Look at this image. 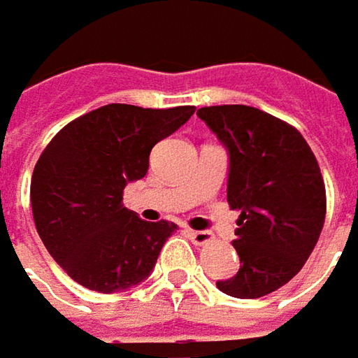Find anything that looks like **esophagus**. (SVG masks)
Segmentation results:
<instances>
[{"mask_svg": "<svg viewBox=\"0 0 358 358\" xmlns=\"http://www.w3.org/2000/svg\"><path fill=\"white\" fill-rule=\"evenodd\" d=\"M188 238H190V240H192L196 245H203V244H207V242H211V234H209V231L188 229Z\"/></svg>", "mask_w": 358, "mask_h": 358, "instance_id": "1", "label": "esophagus"}]
</instances>
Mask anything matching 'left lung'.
Wrapping results in <instances>:
<instances>
[{
  "label": "left lung",
  "mask_w": 358,
  "mask_h": 358,
  "mask_svg": "<svg viewBox=\"0 0 358 358\" xmlns=\"http://www.w3.org/2000/svg\"><path fill=\"white\" fill-rule=\"evenodd\" d=\"M229 155L227 203L240 211V271L217 289L256 299L287 285L308 262L326 219L317 159L297 129L244 104L199 108Z\"/></svg>",
  "instance_id": "8db88e82"
}]
</instances>
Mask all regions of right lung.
<instances>
[{
	"instance_id": "obj_1",
	"label": "right lung",
	"mask_w": 358,
	"mask_h": 358,
	"mask_svg": "<svg viewBox=\"0 0 358 358\" xmlns=\"http://www.w3.org/2000/svg\"><path fill=\"white\" fill-rule=\"evenodd\" d=\"M194 114L108 104L63 127L36 162L30 201L36 231L55 262L98 293L127 291L151 275L172 221H143L122 190L149 170V153Z\"/></svg>"
}]
</instances>
